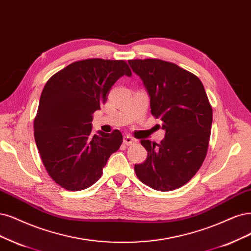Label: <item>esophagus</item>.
<instances>
[{"mask_svg": "<svg viewBox=\"0 0 251 251\" xmlns=\"http://www.w3.org/2000/svg\"><path fill=\"white\" fill-rule=\"evenodd\" d=\"M124 143H125L126 145H131V144L136 143V139H135V138H133L132 136L126 135V136L124 137Z\"/></svg>", "mask_w": 251, "mask_h": 251, "instance_id": "esophagus-1", "label": "esophagus"}]
</instances>
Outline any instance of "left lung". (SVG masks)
<instances>
[{"label": "left lung", "instance_id": "left-lung-1", "mask_svg": "<svg viewBox=\"0 0 251 251\" xmlns=\"http://www.w3.org/2000/svg\"><path fill=\"white\" fill-rule=\"evenodd\" d=\"M151 98V114L161 118L165 137L158 144L141 140L148 158L136 164L143 184L171 191L187 184L208 152L213 111L198 77L178 65L160 59L128 60Z\"/></svg>", "mask_w": 251, "mask_h": 251}]
</instances>
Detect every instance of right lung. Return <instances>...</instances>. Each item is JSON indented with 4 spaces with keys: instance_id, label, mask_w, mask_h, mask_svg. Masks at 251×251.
Segmentation results:
<instances>
[{
    "instance_id": "obj_1",
    "label": "right lung",
    "mask_w": 251,
    "mask_h": 251,
    "mask_svg": "<svg viewBox=\"0 0 251 251\" xmlns=\"http://www.w3.org/2000/svg\"><path fill=\"white\" fill-rule=\"evenodd\" d=\"M124 75H132L125 60H80L51 75L41 92L34 137L48 175L68 191L97 183L123 143L118 129L92 135L91 122Z\"/></svg>"
}]
</instances>
